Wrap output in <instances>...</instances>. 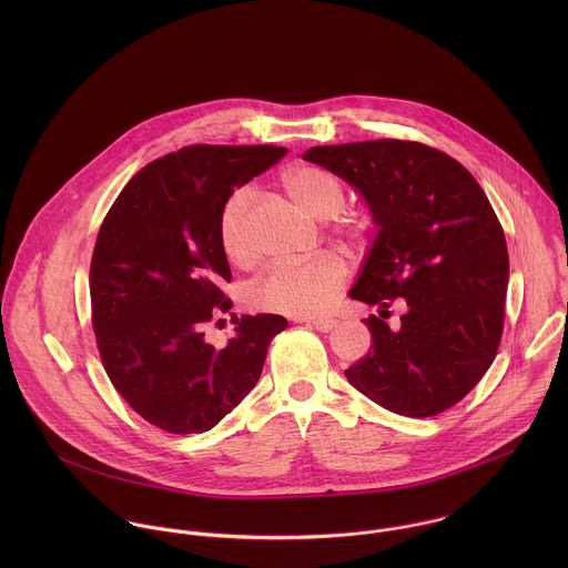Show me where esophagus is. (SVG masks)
Segmentation results:
<instances>
[{
	"mask_svg": "<svg viewBox=\"0 0 568 568\" xmlns=\"http://www.w3.org/2000/svg\"><path fill=\"white\" fill-rule=\"evenodd\" d=\"M300 322L313 325V327L320 329V332H329V329L336 327V320H300Z\"/></svg>",
	"mask_w": 568,
	"mask_h": 568,
	"instance_id": "1",
	"label": "esophagus"
}]
</instances>
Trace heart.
I'll use <instances>...</instances> for the list:
<instances>
[{
    "mask_svg": "<svg viewBox=\"0 0 568 568\" xmlns=\"http://www.w3.org/2000/svg\"><path fill=\"white\" fill-rule=\"evenodd\" d=\"M288 194L313 216L332 219L343 212L347 203V187L343 179L324 165H297L284 174ZM253 205L251 190H236L219 219V241L230 257L241 268L253 264V248L246 239V219ZM343 234L361 239L365 227L356 221H341ZM345 282V266L334 255H322L297 266L268 268L248 291V302L257 311L280 313L288 317H315L325 313L338 297Z\"/></svg>",
    "mask_w": 568,
    "mask_h": 568,
    "instance_id": "b5f03b06",
    "label": "heart"
}]
</instances>
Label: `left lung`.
Wrapping results in <instances>:
<instances>
[{
	"label": "left lung",
	"instance_id": "1",
	"mask_svg": "<svg viewBox=\"0 0 568 568\" xmlns=\"http://www.w3.org/2000/svg\"><path fill=\"white\" fill-rule=\"evenodd\" d=\"M304 160L343 176L381 227L352 300L378 304L363 324L372 352L347 381L394 413L430 417L464 400L500 345L509 255L477 179L450 155L408 140L315 146ZM406 297L402 327L384 322Z\"/></svg>",
	"mask_w": 568,
	"mask_h": 568
}]
</instances>
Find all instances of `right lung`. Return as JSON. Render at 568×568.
Wrapping results in <instances>:
<instances>
[{
	"label": "right lung",
	"instance_id": "obj_1",
	"mask_svg": "<svg viewBox=\"0 0 568 568\" xmlns=\"http://www.w3.org/2000/svg\"><path fill=\"white\" fill-rule=\"evenodd\" d=\"M286 149L194 144L144 165L106 212L89 268L91 324L106 376L149 424L172 435L216 426L257 383L288 322L236 320L223 349L205 325L230 313L219 219L248 179Z\"/></svg>",
	"mask_w": 568,
	"mask_h": 568
}]
</instances>
